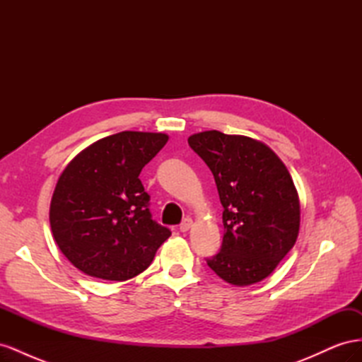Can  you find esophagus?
<instances>
[{
    "instance_id": "obj_1",
    "label": "esophagus",
    "mask_w": 362,
    "mask_h": 362,
    "mask_svg": "<svg viewBox=\"0 0 362 362\" xmlns=\"http://www.w3.org/2000/svg\"><path fill=\"white\" fill-rule=\"evenodd\" d=\"M192 225H193L192 218H190V217H185L184 221L180 223V231H181V233H187L189 229L192 228Z\"/></svg>"
}]
</instances>
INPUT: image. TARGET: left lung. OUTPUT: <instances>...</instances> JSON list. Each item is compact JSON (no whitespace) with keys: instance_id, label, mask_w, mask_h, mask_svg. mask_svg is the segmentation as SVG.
Instances as JSON below:
<instances>
[{"instance_id":"obj_1","label":"left lung","mask_w":362,"mask_h":362,"mask_svg":"<svg viewBox=\"0 0 362 362\" xmlns=\"http://www.w3.org/2000/svg\"><path fill=\"white\" fill-rule=\"evenodd\" d=\"M189 146L210 168L223 206V242L205 258L208 267L234 286L267 278L299 234L300 205L287 168L261 141L216 129L190 136Z\"/></svg>"}]
</instances>
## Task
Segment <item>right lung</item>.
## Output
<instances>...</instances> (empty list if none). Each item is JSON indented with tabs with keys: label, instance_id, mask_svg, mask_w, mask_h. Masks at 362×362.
<instances>
[{
	"label": "right lung",
	"instance_id": "right-lung-1",
	"mask_svg": "<svg viewBox=\"0 0 362 362\" xmlns=\"http://www.w3.org/2000/svg\"><path fill=\"white\" fill-rule=\"evenodd\" d=\"M161 133L122 131L81 151L60 175L49 206L57 246L83 273L127 281L146 270L170 229L157 223L139 175L166 145Z\"/></svg>",
	"mask_w": 362,
	"mask_h": 362
}]
</instances>
